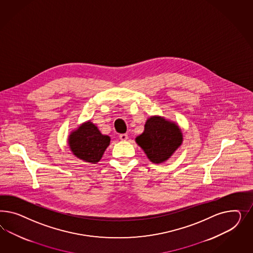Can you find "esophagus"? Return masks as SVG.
<instances>
[{
  "label": "esophagus",
  "mask_w": 253,
  "mask_h": 253,
  "mask_svg": "<svg viewBox=\"0 0 253 253\" xmlns=\"http://www.w3.org/2000/svg\"><path fill=\"white\" fill-rule=\"evenodd\" d=\"M120 139H121L122 141H126V140L128 139V135H127L126 133H123V134H121V135H120Z\"/></svg>",
  "instance_id": "obj_1"
}]
</instances>
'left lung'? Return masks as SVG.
Instances as JSON below:
<instances>
[{"label":"left lung","instance_id":"obj_1","mask_svg":"<svg viewBox=\"0 0 253 253\" xmlns=\"http://www.w3.org/2000/svg\"><path fill=\"white\" fill-rule=\"evenodd\" d=\"M183 141V132L177 123L157 115L146 120L145 130L135 138L147 159L155 164L168 161Z\"/></svg>","mask_w":253,"mask_h":253}]
</instances>
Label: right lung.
Listing matches in <instances>:
<instances>
[{"label": "right lung", "instance_id": "add662e5", "mask_svg": "<svg viewBox=\"0 0 253 253\" xmlns=\"http://www.w3.org/2000/svg\"><path fill=\"white\" fill-rule=\"evenodd\" d=\"M70 151L84 162L95 164L99 162L110 144V137L100 132L91 121L82 123L73 130L68 138Z\"/></svg>", "mask_w": 253, "mask_h": 253}]
</instances>
